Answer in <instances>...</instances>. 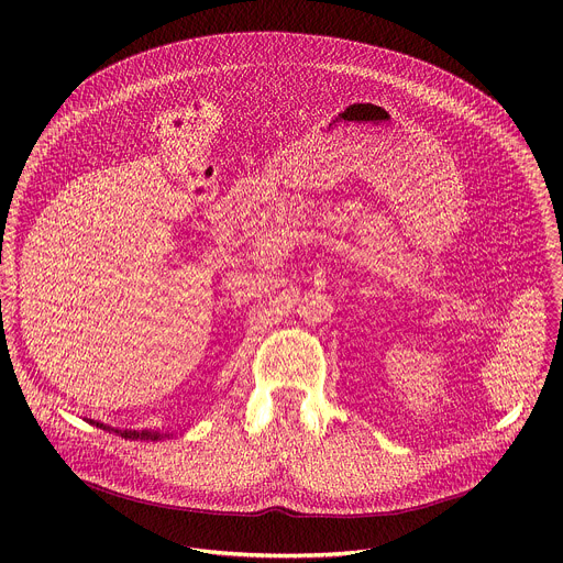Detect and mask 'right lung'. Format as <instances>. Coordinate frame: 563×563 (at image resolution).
I'll list each match as a JSON object with an SVG mask.
<instances>
[{"mask_svg":"<svg viewBox=\"0 0 563 563\" xmlns=\"http://www.w3.org/2000/svg\"><path fill=\"white\" fill-rule=\"evenodd\" d=\"M91 426L100 428V430H109V432H115L120 434L122 439H131V441H163V439H174V432L169 430H118V428H111V426H104L100 421H93V419H87ZM178 434V432H176Z\"/></svg>","mask_w":563,"mask_h":563,"instance_id":"1","label":"right lung"}]
</instances>
